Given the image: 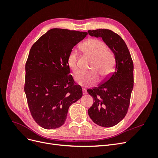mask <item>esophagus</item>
Segmentation results:
<instances>
[{"label": "esophagus", "mask_w": 158, "mask_h": 158, "mask_svg": "<svg viewBox=\"0 0 158 158\" xmlns=\"http://www.w3.org/2000/svg\"><path fill=\"white\" fill-rule=\"evenodd\" d=\"M83 94H84V95H86V94H87L86 91H85V89H83Z\"/></svg>", "instance_id": "obj_1"}]
</instances>
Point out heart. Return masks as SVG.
<instances>
[{"instance_id":"heart-1","label":"heart","mask_w":158,"mask_h":158,"mask_svg":"<svg viewBox=\"0 0 158 158\" xmlns=\"http://www.w3.org/2000/svg\"><path fill=\"white\" fill-rule=\"evenodd\" d=\"M80 49L84 53L92 57L93 62L91 65L90 73H82L76 76L75 80L79 85L88 87L95 84L98 81V75L104 78L109 76L113 71L115 60L113 52L107 49V46L102 41L90 39L80 45ZM78 53L75 50H72L67 57V64L73 73H78L79 68L77 64Z\"/></svg>"}]
</instances>
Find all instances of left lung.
Wrapping results in <instances>:
<instances>
[{
  "label": "left lung",
  "mask_w": 158,
  "mask_h": 158,
  "mask_svg": "<svg viewBox=\"0 0 158 158\" xmlns=\"http://www.w3.org/2000/svg\"><path fill=\"white\" fill-rule=\"evenodd\" d=\"M89 35L102 37L115 59L111 76L88 93L94 103L88 111L90 118L98 125L111 127L121 121L127 113L134 85V65L125 42L117 33L107 29L88 30Z\"/></svg>",
  "instance_id": "8db88e82"
}]
</instances>
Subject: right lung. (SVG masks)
Returning a JSON list of instances; mask_svg holds the SVG:
<instances>
[{"mask_svg":"<svg viewBox=\"0 0 158 158\" xmlns=\"http://www.w3.org/2000/svg\"><path fill=\"white\" fill-rule=\"evenodd\" d=\"M87 32L51 29L31 47L26 63L24 92L35 121L45 129L64 123L69 108L82 96L67 64L73 47Z\"/></svg>","mask_w":158,"mask_h":158,"instance_id":"add662e5","label":"right lung"}]
</instances>
